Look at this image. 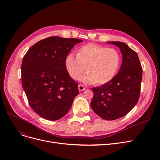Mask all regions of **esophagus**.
I'll list each match as a JSON object with an SVG mask.
<instances>
[{
    "mask_svg": "<svg viewBox=\"0 0 160 160\" xmlns=\"http://www.w3.org/2000/svg\"><path fill=\"white\" fill-rule=\"evenodd\" d=\"M78 89H79L80 91H84L86 89V88H85V86H83V85L79 84L78 85Z\"/></svg>",
    "mask_w": 160,
    "mask_h": 160,
    "instance_id": "obj_1",
    "label": "esophagus"
}]
</instances>
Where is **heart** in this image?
Wrapping results in <instances>:
<instances>
[{"mask_svg": "<svg viewBox=\"0 0 160 160\" xmlns=\"http://www.w3.org/2000/svg\"><path fill=\"white\" fill-rule=\"evenodd\" d=\"M121 64V56L117 50L96 44L82 46L77 50V56L69 54L65 58L67 70L72 79H79L86 70L83 80L97 85L113 79Z\"/></svg>", "mask_w": 160, "mask_h": 160, "instance_id": "obj_1", "label": "heart"}]
</instances>
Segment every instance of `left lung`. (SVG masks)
<instances>
[{"label":"left lung","mask_w":160,"mask_h":160,"mask_svg":"<svg viewBox=\"0 0 160 160\" xmlns=\"http://www.w3.org/2000/svg\"><path fill=\"white\" fill-rule=\"evenodd\" d=\"M120 48L122 62L120 69L110 82L92 88L91 108L103 119L112 121L125 116L139 98L142 69L138 54L127 44L110 41Z\"/></svg>","instance_id":"8db88e82"}]
</instances>
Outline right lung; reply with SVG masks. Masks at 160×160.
I'll use <instances>...</instances> for the list:
<instances>
[{"label": "right lung", "mask_w": 160, "mask_h": 160, "mask_svg": "<svg viewBox=\"0 0 160 160\" xmlns=\"http://www.w3.org/2000/svg\"><path fill=\"white\" fill-rule=\"evenodd\" d=\"M82 39L52 36L31 47L23 57L21 80L32 110L50 121L61 119L78 93L66 69L65 58Z\"/></svg>", "instance_id": "right-lung-1"}]
</instances>
